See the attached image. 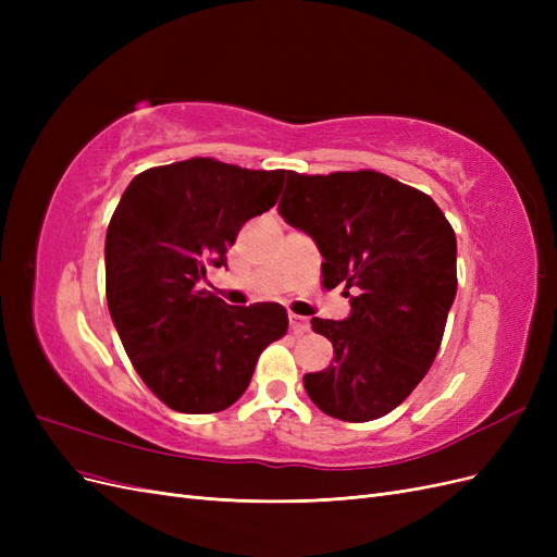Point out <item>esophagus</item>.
Wrapping results in <instances>:
<instances>
[{"label": "esophagus", "instance_id": "obj_1", "mask_svg": "<svg viewBox=\"0 0 557 557\" xmlns=\"http://www.w3.org/2000/svg\"><path fill=\"white\" fill-rule=\"evenodd\" d=\"M288 320H290V330L295 332V334H305V332H309V318H305V315H297V313H290L288 315Z\"/></svg>", "mask_w": 557, "mask_h": 557}]
</instances>
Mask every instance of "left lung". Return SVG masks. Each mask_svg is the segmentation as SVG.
Returning <instances> with one entry per match:
<instances>
[{
    "label": "left lung",
    "mask_w": 557,
    "mask_h": 557,
    "mask_svg": "<svg viewBox=\"0 0 557 557\" xmlns=\"http://www.w3.org/2000/svg\"><path fill=\"white\" fill-rule=\"evenodd\" d=\"M278 211L315 242L325 288L344 285L350 297L348 318L311 320L334 360L305 376L307 395L346 423L391 413L442 346L458 290L450 223L430 195L372 170L288 172Z\"/></svg>",
    "instance_id": "left-lung-1"
}]
</instances>
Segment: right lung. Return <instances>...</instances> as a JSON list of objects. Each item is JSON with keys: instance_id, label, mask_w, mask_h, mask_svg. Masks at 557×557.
Here are the masks:
<instances>
[{"instance_id": "add662e5", "label": "right lung", "mask_w": 557, "mask_h": 557, "mask_svg": "<svg viewBox=\"0 0 557 557\" xmlns=\"http://www.w3.org/2000/svg\"><path fill=\"white\" fill-rule=\"evenodd\" d=\"M283 181V170L193 158L134 176L117 201L104 246L109 311L137 374L174 411L232 407L260 352L288 332L281 305L230 307L201 288Z\"/></svg>"}]
</instances>
